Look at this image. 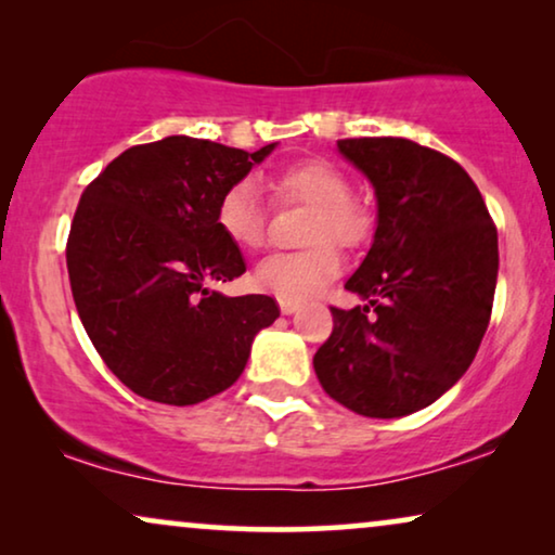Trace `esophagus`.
I'll use <instances>...</instances> for the list:
<instances>
[{"instance_id":"esophagus-1","label":"esophagus","mask_w":555,"mask_h":555,"mask_svg":"<svg viewBox=\"0 0 555 555\" xmlns=\"http://www.w3.org/2000/svg\"><path fill=\"white\" fill-rule=\"evenodd\" d=\"M298 308H300L298 300H280V313L283 315H293Z\"/></svg>"}]
</instances>
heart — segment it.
Returning a JSON list of instances; mask_svg holds the SVG:
<instances>
[{"instance_id":"1","label":"heart","mask_w":555,"mask_h":555,"mask_svg":"<svg viewBox=\"0 0 555 555\" xmlns=\"http://www.w3.org/2000/svg\"><path fill=\"white\" fill-rule=\"evenodd\" d=\"M272 194L278 202H300L313 207L308 227V242H315L298 253L268 255L255 268V283L260 291L280 300H306L321 293L344 270V247H359L371 234V215L351 196V181L338 166L321 158L298 162L272 177ZM217 224L227 240L242 249H260L268 242V204L253 179H240L224 189L217 204Z\"/></svg>"}]
</instances>
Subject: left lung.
Listing matches in <instances>:
<instances>
[{
    "mask_svg": "<svg viewBox=\"0 0 555 555\" xmlns=\"http://www.w3.org/2000/svg\"><path fill=\"white\" fill-rule=\"evenodd\" d=\"M338 151L376 194L374 242L346 283L369 306L331 308L313 369L338 404L397 420L473 363L495 298L498 230L469 173L435 149L382 135L344 139Z\"/></svg>",
    "mask_w": 555,
    "mask_h": 555,
    "instance_id": "1",
    "label": "left lung"
}]
</instances>
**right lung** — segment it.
<instances>
[{"mask_svg":"<svg viewBox=\"0 0 555 555\" xmlns=\"http://www.w3.org/2000/svg\"><path fill=\"white\" fill-rule=\"evenodd\" d=\"M275 146L249 154L166 135L124 151L82 192L67 237L75 308L105 366L139 397L189 406L230 389L280 315L270 295L211 291L245 272L217 204Z\"/></svg>","mask_w":555,"mask_h":555,"instance_id":"1","label":"right lung"}]
</instances>
